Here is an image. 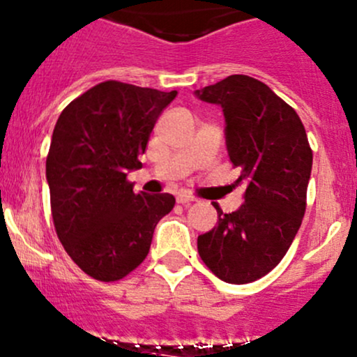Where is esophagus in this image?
<instances>
[{"mask_svg":"<svg viewBox=\"0 0 357 357\" xmlns=\"http://www.w3.org/2000/svg\"><path fill=\"white\" fill-rule=\"evenodd\" d=\"M176 199H178V203H181V205H190V203L197 202L193 197H188V195H179Z\"/></svg>","mask_w":357,"mask_h":357,"instance_id":"34e87169","label":"esophagus"}]
</instances>
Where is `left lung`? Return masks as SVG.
<instances>
[{
  "label": "left lung",
  "instance_id": "obj_1",
  "mask_svg": "<svg viewBox=\"0 0 357 357\" xmlns=\"http://www.w3.org/2000/svg\"><path fill=\"white\" fill-rule=\"evenodd\" d=\"M220 105L225 144L244 183L241 206L218 213L217 227L198 237L202 261L225 283L245 284L280 264L298 232L307 208L313 154L296 112L269 86L234 74L195 91Z\"/></svg>",
  "mask_w": 357,
  "mask_h": 357
}]
</instances>
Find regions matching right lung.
Wrapping results in <instances>:
<instances>
[{"instance_id": "obj_1", "label": "right lung", "mask_w": 357, "mask_h": 357, "mask_svg": "<svg viewBox=\"0 0 357 357\" xmlns=\"http://www.w3.org/2000/svg\"><path fill=\"white\" fill-rule=\"evenodd\" d=\"M178 91L105 81L62 109L45 162L50 208L70 259L100 281H116L147 257L169 193H134L149 137Z\"/></svg>"}]
</instances>
